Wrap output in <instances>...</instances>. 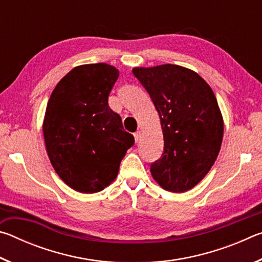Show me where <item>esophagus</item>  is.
<instances>
[{
  "label": "esophagus",
  "mask_w": 262,
  "mask_h": 262,
  "mask_svg": "<svg viewBox=\"0 0 262 262\" xmlns=\"http://www.w3.org/2000/svg\"><path fill=\"white\" fill-rule=\"evenodd\" d=\"M134 139H135V142H139L140 139H141V132L137 130L134 133Z\"/></svg>",
  "instance_id": "obj_1"
}]
</instances>
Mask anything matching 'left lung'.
<instances>
[{"label": "left lung", "mask_w": 262, "mask_h": 262, "mask_svg": "<svg viewBox=\"0 0 262 262\" xmlns=\"http://www.w3.org/2000/svg\"><path fill=\"white\" fill-rule=\"evenodd\" d=\"M156 107L164 152L150 171L168 192L183 193L205 178L219 156L223 118L211 88L200 75L177 64L133 69Z\"/></svg>", "instance_id": "8db88e82"}]
</instances>
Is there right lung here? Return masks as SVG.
Listing matches in <instances>:
<instances>
[{"label":"right lung","instance_id":"1","mask_svg":"<svg viewBox=\"0 0 262 262\" xmlns=\"http://www.w3.org/2000/svg\"><path fill=\"white\" fill-rule=\"evenodd\" d=\"M119 70L107 63L75 67L47 103L42 132L52 166L69 187L97 193L117 178L134 136L108 106Z\"/></svg>","mask_w":262,"mask_h":262}]
</instances>
